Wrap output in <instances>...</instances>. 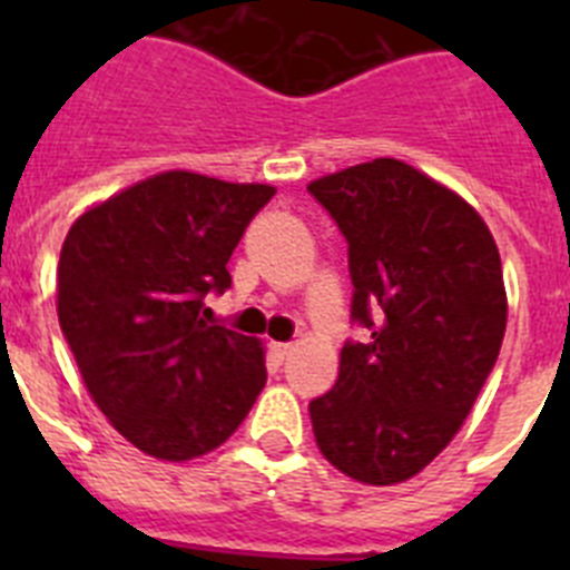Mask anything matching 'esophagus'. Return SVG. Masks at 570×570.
Returning a JSON list of instances; mask_svg holds the SVG:
<instances>
[{
    "label": "esophagus",
    "mask_w": 570,
    "mask_h": 570,
    "mask_svg": "<svg viewBox=\"0 0 570 570\" xmlns=\"http://www.w3.org/2000/svg\"><path fill=\"white\" fill-rule=\"evenodd\" d=\"M271 351H274L276 360H288L291 351H294V342H271Z\"/></svg>",
    "instance_id": "34e87169"
}]
</instances>
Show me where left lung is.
I'll list each match as a JSON object with an SVG mask.
<instances>
[{
    "label": "left lung",
    "mask_w": 570,
    "mask_h": 570,
    "mask_svg": "<svg viewBox=\"0 0 570 570\" xmlns=\"http://www.w3.org/2000/svg\"><path fill=\"white\" fill-rule=\"evenodd\" d=\"M354 282L340 380L311 400L322 456L367 485L411 480L454 440L505 336L502 262L482 216L400 159L308 185Z\"/></svg>",
    "instance_id": "8db88e82"
}]
</instances>
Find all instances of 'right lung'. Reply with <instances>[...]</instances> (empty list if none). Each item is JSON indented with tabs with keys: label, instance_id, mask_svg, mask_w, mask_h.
Returning <instances> with one entry per match:
<instances>
[{
	"label": "right lung",
	"instance_id": "add662e5",
	"mask_svg": "<svg viewBox=\"0 0 570 570\" xmlns=\"http://www.w3.org/2000/svg\"><path fill=\"white\" fill-rule=\"evenodd\" d=\"M271 185L168 170L90 208L59 254V325L110 425L156 460L223 445L265 387L254 336L208 322Z\"/></svg>",
	"mask_w": 570,
	"mask_h": 570
}]
</instances>
